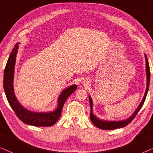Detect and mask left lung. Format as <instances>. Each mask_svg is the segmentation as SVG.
<instances>
[{"mask_svg":"<svg viewBox=\"0 0 153 153\" xmlns=\"http://www.w3.org/2000/svg\"><path fill=\"white\" fill-rule=\"evenodd\" d=\"M146 58V76H147V86H146V90L145 95L142 100L141 103H140L139 106H138V108L136 109L134 113L129 117V118L126 119L125 120H121V121H105V120H102L100 119L97 118L95 115L93 114V101H92L91 97L89 96V101H90V106H91V120L96 127L98 128L102 129H115L118 128H121V127H124L127 126V125L129 124L131 121L133 120V119L135 118V116H137L138 112L139 111V110L141 109L142 106L143 105L144 102H145L146 95H147L148 89H149V84H150V66L149 63H148V60L147 58V56L145 55Z\"/></svg>","mask_w":153,"mask_h":153,"instance_id":"1","label":"left lung"}]
</instances>
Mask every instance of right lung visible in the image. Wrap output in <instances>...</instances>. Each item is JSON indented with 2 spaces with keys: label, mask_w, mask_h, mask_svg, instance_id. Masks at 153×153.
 <instances>
[{
  "label": "right lung",
  "mask_w": 153,
  "mask_h": 153,
  "mask_svg": "<svg viewBox=\"0 0 153 153\" xmlns=\"http://www.w3.org/2000/svg\"><path fill=\"white\" fill-rule=\"evenodd\" d=\"M19 44L16 43L10 53L4 71L3 87L6 97L10 105L16 116L23 123L37 127H50L55 124L59 119L63 105L66 100L76 89L77 85H72L65 88L59 95L58 99L57 108L53 111L47 113H36L28 111L22 106L14 95L13 81L14 66Z\"/></svg>",
  "instance_id": "right-lung-1"
}]
</instances>
